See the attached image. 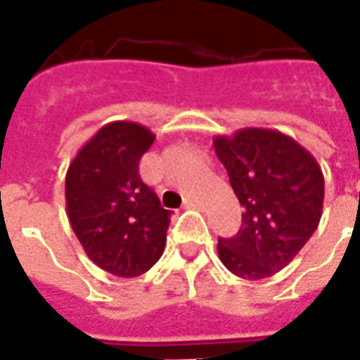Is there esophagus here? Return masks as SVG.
<instances>
[{"instance_id":"obj_1","label":"esophagus","mask_w":360,"mask_h":360,"mask_svg":"<svg viewBox=\"0 0 360 360\" xmlns=\"http://www.w3.org/2000/svg\"><path fill=\"white\" fill-rule=\"evenodd\" d=\"M198 206H200V202H198V200H195V198H186V200H184V208H198Z\"/></svg>"}]
</instances>
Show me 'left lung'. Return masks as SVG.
I'll return each mask as SVG.
<instances>
[{"mask_svg": "<svg viewBox=\"0 0 360 360\" xmlns=\"http://www.w3.org/2000/svg\"><path fill=\"white\" fill-rule=\"evenodd\" d=\"M214 148L243 208L238 234L219 238V260L240 278L271 277L294 260L320 225L321 167L294 137L267 128L217 135Z\"/></svg>", "mask_w": 360, "mask_h": 360, "instance_id": "1", "label": "left lung"}]
</instances>
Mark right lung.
<instances>
[{"label":"right lung","mask_w":360,"mask_h":360,"mask_svg":"<svg viewBox=\"0 0 360 360\" xmlns=\"http://www.w3.org/2000/svg\"><path fill=\"white\" fill-rule=\"evenodd\" d=\"M156 139L148 128L115 120L79 148L66 171V215L87 257L103 271L131 278L163 255L171 212L139 176Z\"/></svg>","instance_id":"add662e5"}]
</instances>
